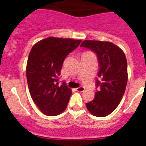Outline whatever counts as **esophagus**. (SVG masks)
I'll use <instances>...</instances> for the list:
<instances>
[{
  "mask_svg": "<svg viewBox=\"0 0 146 146\" xmlns=\"http://www.w3.org/2000/svg\"><path fill=\"white\" fill-rule=\"evenodd\" d=\"M76 90L78 91V92H83V91H85V88L83 86H80L76 88Z\"/></svg>",
  "mask_w": 146,
  "mask_h": 146,
  "instance_id": "34e87169",
  "label": "esophagus"
}]
</instances>
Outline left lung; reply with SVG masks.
<instances>
[{
    "instance_id": "8db88e82",
    "label": "left lung",
    "mask_w": 146,
    "mask_h": 146,
    "mask_svg": "<svg viewBox=\"0 0 146 146\" xmlns=\"http://www.w3.org/2000/svg\"><path fill=\"white\" fill-rule=\"evenodd\" d=\"M80 46L97 54L99 80L96 81L95 98L86 103L88 111L95 117L111 114L121 100L128 81L127 61L123 51L111 42L85 40Z\"/></svg>"
}]
</instances>
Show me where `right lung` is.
Masks as SVG:
<instances>
[{
  "instance_id": "add662e5",
  "label": "right lung",
  "mask_w": 146,
  "mask_h": 146,
  "mask_svg": "<svg viewBox=\"0 0 146 146\" xmlns=\"http://www.w3.org/2000/svg\"><path fill=\"white\" fill-rule=\"evenodd\" d=\"M81 40L50 36L35 44L29 52L26 74L34 102L43 114L56 116L66 110L72 92L59 76L66 57Z\"/></svg>"
}]
</instances>
